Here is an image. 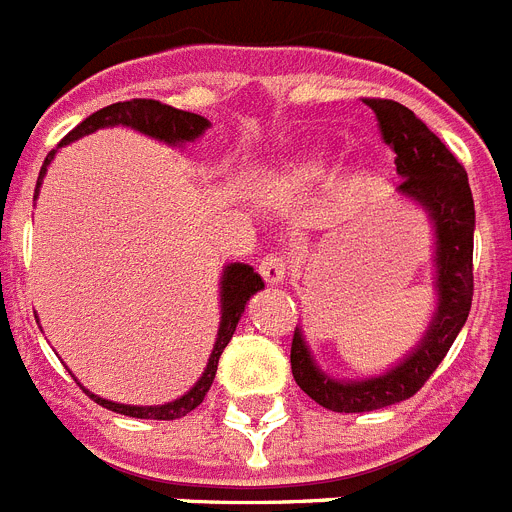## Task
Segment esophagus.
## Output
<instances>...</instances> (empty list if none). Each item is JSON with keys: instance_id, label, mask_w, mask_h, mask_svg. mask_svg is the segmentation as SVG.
Returning <instances> with one entry per match:
<instances>
[{"instance_id": "esophagus-1", "label": "esophagus", "mask_w": 512, "mask_h": 512, "mask_svg": "<svg viewBox=\"0 0 512 512\" xmlns=\"http://www.w3.org/2000/svg\"><path fill=\"white\" fill-rule=\"evenodd\" d=\"M288 260L283 255H265L260 262V275L270 286H281L286 281Z\"/></svg>"}]
</instances>
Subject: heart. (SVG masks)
<instances>
[{
	"label": "heart",
	"mask_w": 512,
	"mask_h": 512,
	"mask_svg": "<svg viewBox=\"0 0 512 512\" xmlns=\"http://www.w3.org/2000/svg\"><path fill=\"white\" fill-rule=\"evenodd\" d=\"M322 175H324L322 162H301V164H293L291 170L283 175V182L291 185V188H306V185L317 182Z\"/></svg>",
	"instance_id": "b5f03b06"
}]
</instances>
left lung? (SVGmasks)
<instances>
[{
    "label": "left lung",
    "instance_id": "1",
    "mask_svg": "<svg viewBox=\"0 0 512 512\" xmlns=\"http://www.w3.org/2000/svg\"><path fill=\"white\" fill-rule=\"evenodd\" d=\"M376 113L384 144L394 149L397 193L425 208L435 231V304L430 327L404 361L381 376L361 381L332 379L317 366L301 327L293 330V379L311 399L332 412H371L404 402L422 389L464 327L474 296V198L469 177L425 123L394 100H366Z\"/></svg>",
    "mask_w": 512,
    "mask_h": 512
}]
</instances>
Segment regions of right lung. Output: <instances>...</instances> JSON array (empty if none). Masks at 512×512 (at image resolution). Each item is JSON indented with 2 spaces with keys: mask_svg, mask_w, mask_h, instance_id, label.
<instances>
[{
  "mask_svg": "<svg viewBox=\"0 0 512 512\" xmlns=\"http://www.w3.org/2000/svg\"><path fill=\"white\" fill-rule=\"evenodd\" d=\"M110 126H126L133 128V131L146 133L151 139L164 141L170 146H182L188 141H195L206 131L211 123L203 118V115L188 113V110H177L172 105H164L159 100H126V102H113L108 108L97 110L90 118H84L74 131H69L61 139L59 146L71 144V141L82 139L87 133H95L100 128ZM56 157V149L46 157L41 167V175H38V182H35V198H38V190H41V182L46 177L48 164ZM260 288H265L260 275L255 273V268L244 265V262H229L224 268V275H221V322H219V335H216V345L211 350V358H208V366L203 371V376L195 381L193 389L188 394H182L180 399L167 404H157V407H139V404H118L110 402V399H102L92 391H87L97 404L108 407V410L118 412V415L128 417H141V420H177V417H185L190 410H195L198 404L203 402V397L211 389L213 379H216V368H219V358L224 353V348L229 345L231 335L237 330L239 317L244 314V304L250 301V296H255Z\"/></svg>",
  "mask_w": 512,
  "mask_h": 512,
  "instance_id": "add662e5",
  "label": "right lung"
}]
</instances>
